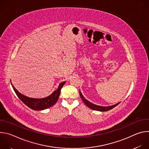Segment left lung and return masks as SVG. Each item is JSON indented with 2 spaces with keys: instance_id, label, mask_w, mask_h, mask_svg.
I'll return each instance as SVG.
<instances>
[{
  "instance_id": "8db88e82",
  "label": "left lung",
  "mask_w": 149,
  "mask_h": 149,
  "mask_svg": "<svg viewBox=\"0 0 149 149\" xmlns=\"http://www.w3.org/2000/svg\"><path fill=\"white\" fill-rule=\"evenodd\" d=\"M79 94H80V96H81V98H82V101L85 103V104H86L87 107H88L89 108H90L92 110H96V111H109L110 110H111L112 109H113L114 107H116V106L120 104V102L115 104V105H111V106H108V107H102V106H99V105H95L90 102H89L88 100H87L86 98H85L83 95H82L80 90H79Z\"/></svg>"
}]
</instances>
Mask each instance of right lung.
I'll use <instances>...</instances> for the list:
<instances>
[{
  "instance_id": "obj_1",
  "label": "right lung",
  "mask_w": 149,
  "mask_h": 149,
  "mask_svg": "<svg viewBox=\"0 0 149 149\" xmlns=\"http://www.w3.org/2000/svg\"><path fill=\"white\" fill-rule=\"evenodd\" d=\"M65 83V82H61L56 90H55L51 95L44 98H32L25 96L17 91L12 84H11L18 98L28 107L33 110H43L52 107L56 102L60 95L61 90Z\"/></svg>"
}]
</instances>
